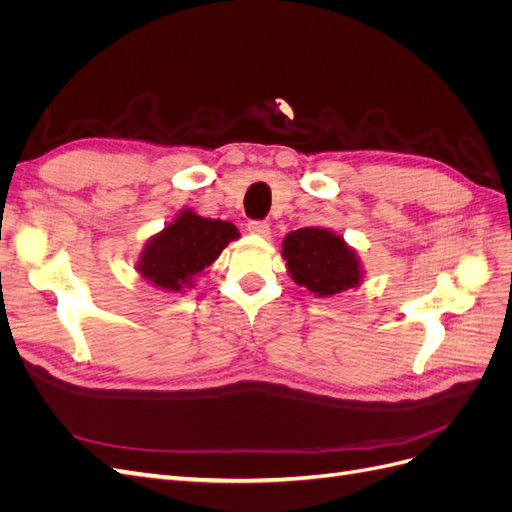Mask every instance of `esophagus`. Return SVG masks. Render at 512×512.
I'll use <instances>...</instances> for the list:
<instances>
[{
	"label": "esophagus",
	"instance_id": "34e87169",
	"mask_svg": "<svg viewBox=\"0 0 512 512\" xmlns=\"http://www.w3.org/2000/svg\"><path fill=\"white\" fill-rule=\"evenodd\" d=\"M247 230H250L252 235H258V237H269L271 235L269 222H262V220H252L250 224H247Z\"/></svg>",
	"mask_w": 512,
	"mask_h": 512
}]
</instances>
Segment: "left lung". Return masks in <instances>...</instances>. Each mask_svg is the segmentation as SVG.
Masks as SVG:
<instances>
[{"label":"left lung","mask_w":512,"mask_h":512,"mask_svg":"<svg viewBox=\"0 0 512 512\" xmlns=\"http://www.w3.org/2000/svg\"><path fill=\"white\" fill-rule=\"evenodd\" d=\"M282 256L292 280L318 297L356 288L363 277L359 256L327 228L314 226L288 232Z\"/></svg>","instance_id":"left-lung-1"}]
</instances>
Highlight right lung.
<instances>
[{
  "label": "right lung",
  "instance_id": "right-lung-1",
  "mask_svg": "<svg viewBox=\"0 0 512 512\" xmlns=\"http://www.w3.org/2000/svg\"><path fill=\"white\" fill-rule=\"evenodd\" d=\"M237 237L235 224L200 218L192 209H183L175 222L149 239L136 271L153 286L179 292L183 286L190 288L194 275L203 273Z\"/></svg>",
  "mask_w": 512,
  "mask_h": 512
}]
</instances>
